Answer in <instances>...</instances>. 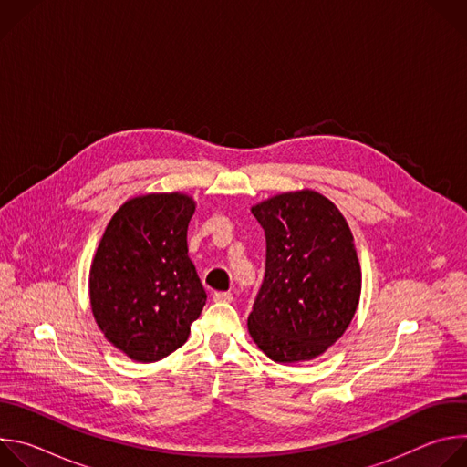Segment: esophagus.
Listing matches in <instances>:
<instances>
[{"instance_id": "esophagus-1", "label": "esophagus", "mask_w": 467, "mask_h": 467, "mask_svg": "<svg viewBox=\"0 0 467 467\" xmlns=\"http://www.w3.org/2000/svg\"><path fill=\"white\" fill-rule=\"evenodd\" d=\"M213 299H214L216 303H231V301H233V294H229V292H216V294L213 296Z\"/></svg>"}]
</instances>
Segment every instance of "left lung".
Instances as JSON below:
<instances>
[{
	"mask_svg": "<svg viewBox=\"0 0 467 467\" xmlns=\"http://www.w3.org/2000/svg\"><path fill=\"white\" fill-rule=\"evenodd\" d=\"M251 213L265 234V275L249 335L274 362L312 360L342 338L358 306L353 233L338 207L308 188L272 195Z\"/></svg>",
	"mask_w": 467,
	"mask_h": 467,
	"instance_id": "8db88e82",
	"label": "left lung"
}]
</instances>
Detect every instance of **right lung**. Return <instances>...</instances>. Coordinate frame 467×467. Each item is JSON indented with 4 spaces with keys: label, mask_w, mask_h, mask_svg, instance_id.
Returning <instances> with one entry per match:
<instances>
[{
    "label": "right lung",
    "mask_w": 467,
    "mask_h": 467,
    "mask_svg": "<svg viewBox=\"0 0 467 467\" xmlns=\"http://www.w3.org/2000/svg\"><path fill=\"white\" fill-rule=\"evenodd\" d=\"M195 202L181 192L130 197L110 218L90 265V305L103 337L137 362L179 349L207 294L188 258Z\"/></svg>",
    "instance_id": "add662e5"
}]
</instances>
